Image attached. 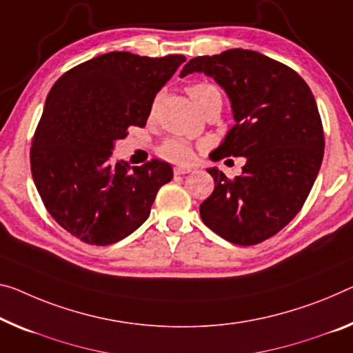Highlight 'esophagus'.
Instances as JSON below:
<instances>
[{
	"instance_id": "obj_1",
	"label": "esophagus",
	"mask_w": 353,
	"mask_h": 353,
	"mask_svg": "<svg viewBox=\"0 0 353 353\" xmlns=\"http://www.w3.org/2000/svg\"><path fill=\"white\" fill-rule=\"evenodd\" d=\"M191 170H192L191 167H183V165L173 167V173H175V175H184V173H189Z\"/></svg>"
}]
</instances>
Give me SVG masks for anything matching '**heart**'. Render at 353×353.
<instances>
[{"mask_svg": "<svg viewBox=\"0 0 353 353\" xmlns=\"http://www.w3.org/2000/svg\"><path fill=\"white\" fill-rule=\"evenodd\" d=\"M186 91L189 97L194 101V104L197 105L200 110H203V107L207 105L210 101H213L214 97H221L218 88L208 82L191 83L186 88ZM159 154L167 161L178 162V164H189V162H192L194 159V146L189 143L188 140L172 137L167 139L165 142L161 145Z\"/></svg>", "mask_w": 353, "mask_h": 353, "instance_id": "heart-1", "label": "heart"}]
</instances>
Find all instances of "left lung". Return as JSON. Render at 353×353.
Instances as JSON below:
<instances>
[{"mask_svg": "<svg viewBox=\"0 0 353 353\" xmlns=\"http://www.w3.org/2000/svg\"><path fill=\"white\" fill-rule=\"evenodd\" d=\"M192 72L225 90L235 118L210 158L246 159L233 180L208 169L214 191L200 205V218L233 245H257L295 218L321 170L325 139L316 99L294 69L252 50L192 58L180 77Z\"/></svg>", "mask_w": 353, "mask_h": 353, "instance_id": "8db88e82", "label": "left lung"}]
</instances>
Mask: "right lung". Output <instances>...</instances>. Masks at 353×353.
I'll list each match as a JSON object with an SVG mask.
<instances>
[{"mask_svg": "<svg viewBox=\"0 0 353 353\" xmlns=\"http://www.w3.org/2000/svg\"><path fill=\"white\" fill-rule=\"evenodd\" d=\"M183 55L110 52L69 69L52 86L30 151L32 180L53 219L88 245L126 238L150 216L172 165L112 162L117 140L143 128Z\"/></svg>", "mask_w": 353, "mask_h": 353, "instance_id": "obj_1", "label": "right lung"}]
</instances>
